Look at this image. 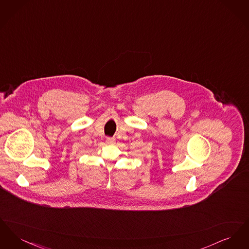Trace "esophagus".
Masks as SVG:
<instances>
[{
  "instance_id": "obj_1",
  "label": "esophagus",
  "mask_w": 249,
  "mask_h": 249,
  "mask_svg": "<svg viewBox=\"0 0 249 249\" xmlns=\"http://www.w3.org/2000/svg\"><path fill=\"white\" fill-rule=\"evenodd\" d=\"M107 142L108 144H114L115 143V139L108 137V138H107Z\"/></svg>"
}]
</instances>
